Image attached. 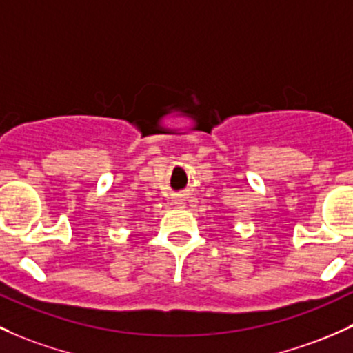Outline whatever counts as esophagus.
Returning a JSON list of instances; mask_svg holds the SVG:
<instances>
[{
	"label": "esophagus",
	"instance_id": "1",
	"mask_svg": "<svg viewBox=\"0 0 353 353\" xmlns=\"http://www.w3.org/2000/svg\"><path fill=\"white\" fill-rule=\"evenodd\" d=\"M174 203H176V206H179V208L184 206V199H183V198H177Z\"/></svg>",
	"mask_w": 353,
	"mask_h": 353
}]
</instances>
